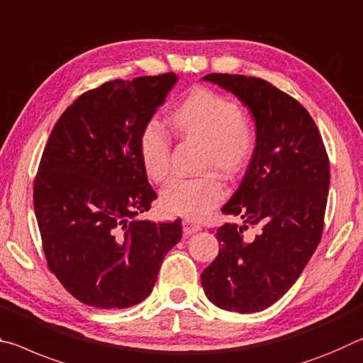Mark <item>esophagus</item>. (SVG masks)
<instances>
[{
    "mask_svg": "<svg viewBox=\"0 0 363 363\" xmlns=\"http://www.w3.org/2000/svg\"><path fill=\"white\" fill-rule=\"evenodd\" d=\"M201 227L196 222L189 220V218H186V220H183V233L185 235H194L196 231H199Z\"/></svg>",
    "mask_w": 363,
    "mask_h": 363,
    "instance_id": "1",
    "label": "esophagus"
}]
</instances>
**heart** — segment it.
Returning <instances> with one entry per match:
<instances>
[{"mask_svg":"<svg viewBox=\"0 0 363 363\" xmlns=\"http://www.w3.org/2000/svg\"><path fill=\"white\" fill-rule=\"evenodd\" d=\"M178 138L201 145L199 170L206 175L177 180L160 196L169 216L198 218L220 203L225 189L216 171L235 180L252 164L259 146V130L240 104L207 88H194L170 116ZM172 143L156 123H147L140 135V157L146 175L156 183L170 177Z\"/></svg>","mask_w":363,"mask_h":363,"instance_id":"1","label":"heart"}]
</instances>
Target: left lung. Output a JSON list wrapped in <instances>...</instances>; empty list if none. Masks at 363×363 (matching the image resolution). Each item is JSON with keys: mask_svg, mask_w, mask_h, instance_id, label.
Here are the masks:
<instances>
[{"mask_svg": "<svg viewBox=\"0 0 363 363\" xmlns=\"http://www.w3.org/2000/svg\"><path fill=\"white\" fill-rule=\"evenodd\" d=\"M203 80L231 91L251 109L259 146L240 188L222 207L241 223L217 228L222 249L201 283L207 299L223 311L260 312L286 294L322 240L328 154L307 109L272 83L230 74Z\"/></svg>", "mask_w": 363, "mask_h": 363, "instance_id": "obj_1", "label": "left lung"}]
</instances>
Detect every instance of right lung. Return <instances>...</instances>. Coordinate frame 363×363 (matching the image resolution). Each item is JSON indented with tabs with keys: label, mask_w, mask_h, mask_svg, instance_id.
<instances>
[{
	"label": "right lung",
	"mask_w": 363,
	"mask_h": 363,
	"mask_svg": "<svg viewBox=\"0 0 363 363\" xmlns=\"http://www.w3.org/2000/svg\"><path fill=\"white\" fill-rule=\"evenodd\" d=\"M175 83L174 72L106 82L80 94L48 138L33 209L48 267L83 304H140L165 254L182 240L180 218H136L157 199L140 157V135Z\"/></svg>",
	"instance_id": "right-lung-1"
}]
</instances>
